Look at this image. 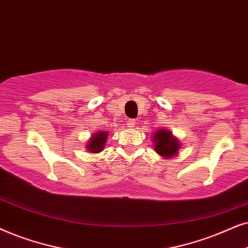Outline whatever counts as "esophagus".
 Returning <instances> with one entry per match:
<instances>
[{
	"mask_svg": "<svg viewBox=\"0 0 248 248\" xmlns=\"http://www.w3.org/2000/svg\"><path fill=\"white\" fill-rule=\"evenodd\" d=\"M137 124V122H136V120H135V119H129V120L127 121V126L129 128L135 127V124Z\"/></svg>",
	"mask_w": 248,
	"mask_h": 248,
	"instance_id": "34e87169",
	"label": "esophagus"
}]
</instances>
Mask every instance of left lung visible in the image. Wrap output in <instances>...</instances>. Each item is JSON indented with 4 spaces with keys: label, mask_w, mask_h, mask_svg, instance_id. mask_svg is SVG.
I'll use <instances>...</instances> for the list:
<instances>
[{
    "label": "left lung",
    "mask_w": 248,
    "mask_h": 248,
    "mask_svg": "<svg viewBox=\"0 0 248 248\" xmlns=\"http://www.w3.org/2000/svg\"><path fill=\"white\" fill-rule=\"evenodd\" d=\"M153 141L155 143L154 147L155 151L157 152L161 156L164 157H171L174 156L178 153L179 150V141L176 140L170 131L167 129L158 130L157 133H155Z\"/></svg>",
    "instance_id": "1"
}]
</instances>
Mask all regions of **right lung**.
Segmentation results:
<instances>
[{
  "label": "right lung",
  "instance_id": "right-lung-1",
  "mask_svg": "<svg viewBox=\"0 0 248 248\" xmlns=\"http://www.w3.org/2000/svg\"><path fill=\"white\" fill-rule=\"evenodd\" d=\"M108 133L107 131H100V133H96L92 137V140L88 141L87 150L91 152V153H98L104 148L105 141H107Z\"/></svg>",
  "mask_w": 248,
  "mask_h": 248
}]
</instances>
